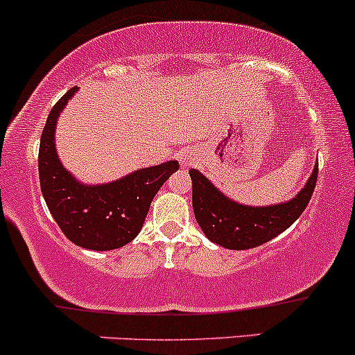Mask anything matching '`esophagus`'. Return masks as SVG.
Returning a JSON list of instances; mask_svg holds the SVG:
<instances>
[{
    "label": "esophagus",
    "instance_id": "1",
    "mask_svg": "<svg viewBox=\"0 0 355 355\" xmlns=\"http://www.w3.org/2000/svg\"><path fill=\"white\" fill-rule=\"evenodd\" d=\"M179 162H181V167H189L194 164V157L191 152H182L179 154Z\"/></svg>",
    "mask_w": 355,
    "mask_h": 355
}]
</instances>
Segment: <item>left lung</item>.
<instances>
[{
  "label": "left lung",
  "mask_w": 355,
  "mask_h": 355,
  "mask_svg": "<svg viewBox=\"0 0 355 355\" xmlns=\"http://www.w3.org/2000/svg\"><path fill=\"white\" fill-rule=\"evenodd\" d=\"M189 176L194 216L205 235L225 249L245 250L269 242L298 220L313 194L318 162L293 200L269 207H249L230 200L196 169L189 171Z\"/></svg>",
  "instance_id": "obj_1"
}]
</instances>
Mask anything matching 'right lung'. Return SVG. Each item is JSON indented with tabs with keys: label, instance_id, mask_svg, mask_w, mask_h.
Segmentation results:
<instances>
[{
	"label": "right lung",
	"instance_id": "right-lung-1",
	"mask_svg": "<svg viewBox=\"0 0 355 355\" xmlns=\"http://www.w3.org/2000/svg\"><path fill=\"white\" fill-rule=\"evenodd\" d=\"M78 87L67 91L49 113L39 148L40 189L60 230L76 245L113 250L127 245L142 230L155 193L178 171V161L133 171L108 184H83L57 157V118Z\"/></svg>",
	"mask_w": 355,
	"mask_h": 355
}]
</instances>
